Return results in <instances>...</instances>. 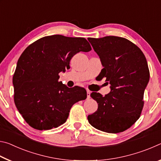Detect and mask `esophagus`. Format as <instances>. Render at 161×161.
I'll use <instances>...</instances> for the list:
<instances>
[{
	"instance_id": "esophagus-1",
	"label": "esophagus",
	"mask_w": 161,
	"mask_h": 161,
	"mask_svg": "<svg viewBox=\"0 0 161 161\" xmlns=\"http://www.w3.org/2000/svg\"><path fill=\"white\" fill-rule=\"evenodd\" d=\"M90 94H91V92L88 90V89H86V97L88 99H89L90 98Z\"/></svg>"
}]
</instances>
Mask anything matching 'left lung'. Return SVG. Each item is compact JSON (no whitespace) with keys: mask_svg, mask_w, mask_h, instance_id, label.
Here are the masks:
<instances>
[{"mask_svg":"<svg viewBox=\"0 0 161 161\" xmlns=\"http://www.w3.org/2000/svg\"><path fill=\"white\" fill-rule=\"evenodd\" d=\"M99 55L103 69L99 80L106 78L111 92L103 96L92 92L98 108L89 115V123L102 131H124L139 119L143 107V94L150 78L146 57L135 44L124 37H89Z\"/></svg>","mask_w":161,"mask_h":161,"instance_id":"1","label":"left lung"}]
</instances>
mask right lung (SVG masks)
<instances>
[{"label": "right lung", "mask_w": 161, "mask_h": 161, "mask_svg": "<svg viewBox=\"0 0 161 161\" xmlns=\"http://www.w3.org/2000/svg\"><path fill=\"white\" fill-rule=\"evenodd\" d=\"M91 50L85 38L54 35L37 40L22 53L13 77L14 102L31 127L42 130L59 126L72 105L86 99L84 88H69L58 80L75 54Z\"/></svg>", "instance_id": "obj_1"}]
</instances>
